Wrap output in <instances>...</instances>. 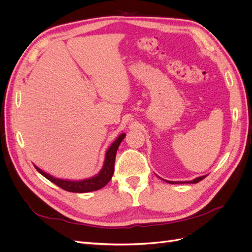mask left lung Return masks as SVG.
I'll use <instances>...</instances> for the list:
<instances>
[{
  "label": "left lung",
  "mask_w": 252,
  "mask_h": 252,
  "mask_svg": "<svg viewBox=\"0 0 252 252\" xmlns=\"http://www.w3.org/2000/svg\"><path fill=\"white\" fill-rule=\"evenodd\" d=\"M206 177H207V175H203V177H199V178H196V179H194V180H192V181H186V182H171V181H166L167 183H169V184H185V183H187V184H195V183H199L200 181H202L203 179H205Z\"/></svg>",
  "instance_id": "left-lung-1"
}]
</instances>
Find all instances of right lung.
Returning <instances> with one entry per match:
<instances>
[{
	"label": "right lung",
	"instance_id": "1",
	"mask_svg": "<svg viewBox=\"0 0 252 252\" xmlns=\"http://www.w3.org/2000/svg\"><path fill=\"white\" fill-rule=\"evenodd\" d=\"M125 135H126L125 133H122L119 138L111 144V146L108 148L107 151H106L103 168L101 169L100 172L93 178L85 179L82 181H69V180L57 179V178H53L52 175L44 172L39 168V167L36 166L34 167L35 169L43 175V177L48 179L50 182L53 183V184H56L57 186L66 190V191L79 192V193L94 191V190L103 188L111 180L113 171H114V162H116L117 150L120 146L121 142L125 138Z\"/></svg>",
	"mask_w": 252,
	"mask_h": 252
}]
</instances>
